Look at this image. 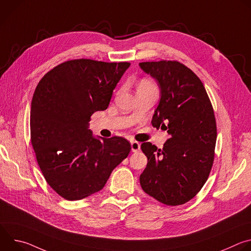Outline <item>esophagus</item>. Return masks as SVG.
Listing matches in <instances>:
<instances>
[{"label": "esophagus", "mask_w": 251, "mask_h": 251, "mask_svg": "<svg viewBox=\"0 0 251 251\" xmlns=\"http://www.w3.org/2000/svg\"><path fill=\"white\" fill-rule=\"evenodd\" d=\"M131 149H132V152H138V151H140V149H141L140 143H138V142H136V141L131 142Z\"/></svg>", "instance_id": "34e87169"}]
</instances>
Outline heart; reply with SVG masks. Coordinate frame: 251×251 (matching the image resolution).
I'll list each match as a JSON object with an SVG mask.
<instances>
[{
    "label": "heart",
    "mask_w": 251,
    "mask_h": 251,
    "mask_svg": "<svg viewBox=\"0 0 251 251\" xmlns=\"http://www.w3.org/2000/svg\"><path fill=\"white\" fill-rule=\"evenodd\" d=\"M153 86H155V85H154V83L151 80H149V79H142L140 81V83H139L138 88H140V87H153Z\"/></svg>",
    "instance_id": "heart-1"
}]
</instances>
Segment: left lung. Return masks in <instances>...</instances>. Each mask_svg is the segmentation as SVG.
<instances>
[{"label": "left lung", "instance_id": "obj_1", "mask_svg": "<svg viewBox=\"0 0 251 251\" xmlns=\"http://www.w3.org/2000/svg\"><path fill=\"white\" fill-rule=\"evenodd\" d=\"M139 65L161 87L151 123L170 135L163 149L142 143L148 163L140 184L164 204H184L201 190L213 164L217 122L212 105L201 80L185 64L160 60Z\"/></svg>", "mask_w": 251, "mask_h": 251}]
</instances>
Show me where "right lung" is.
<instances>
[{
	"mask_svg": "<svg viewBox=\"0 0 251 251\" xmlns=\"http://www.w3.org/2000/svg\"><path fill=\"white\" fill-rule=\"evenodd\" d=\"M130 62L71 59L50 69L35 87L30 141L47 183L67 201L99 192L130 153L122 137L95 139L88 122L105 110Z\"/></svg>",
	"mask_w": 251,
	"mask_h": 251,
	"instance_id": "obj_1",
	"label": "right lung"
}]
</instances>
